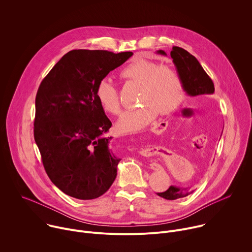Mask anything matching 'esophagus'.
<instances>
[{
	"mask_svg": "<svg viewBox=\"0 0 252 252\" xmlns=\"http://www.w3.org/2000/svg\"><path fill=\"white\" fill-rule=\"evenodd\" d=\"M162 126H165V124H163V122H162V123H161V122L156 123V124L154 125V126H153V130H158L159 128L162 127ZM166 126H167V124H166ZM148 151H149V150H142L141 153H148ZM151 166H152V168L155 169V170H157V169L159 168V165L157 164V163H152Z\"/></svg>",
	"mask_w": 252,
	"mask_h": 252,
	"instance_id": "esophagus-1",
	"label": "esophagus"
}]
</instances>
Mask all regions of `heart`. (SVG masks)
<instances>
[{"instance_id":"heart-1","label":"heart","mask_w":252,"mask_h":252,"mask_svg":"<svg viewBox=\"0 0 252 252\" xmlns=\"http://www.w3.org/2000/svg\"><path fill=\"white\" fill-rule=\"evenodd\" d=\"M125 80L140 85L137 110L126 112L117 124L122 133L139 132L149 126L158 112L162 115L172 113L182 103L185 89L177 70L170 65L158 64L145 59L135 58L121 70ZM95 96L101 109L110 115L121 113L118 88L110 78L101 79L95 90Z\"/></svg>"}]
</instances>
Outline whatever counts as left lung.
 I'll use <instances>...</instances> for the list:
<instances>
[{
    "label": "left lung",
    "instance_id": "obj_1",
    "mask_svg": "<svg viewBox=\"0 0 252 252\" xmlns=\"http://www.w3.org/2000/svg\"><path fill=\"white\" fill-rule=\"evenodd\" d=\"M158 54L166 56L165 52L159 50ZM170 57L176 66L177 73L182 79L184 89L190 96H198L202 94H211L214 93V85L209 76L196 60L195 57L190 55L188 51L179 47H172ZM186 189H178L169 187L164 192H158V195L168 200L186 197L190 194Z\"/></svg>",
    "mask_w": 252,
    "mask_h": 252
}]
</instances>
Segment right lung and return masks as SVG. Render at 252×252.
Listing matches in <instances>:
<instances>
[{"label": "right lung", "instance_id": "obj_1", "mask_svg": "<svg viewBox=\"0 0 252 252\" xmlns=\"http://www.w3.org/2000/svg\"><path fill=\"white\" fill-rule=\"evenodd\" d=\"M131 52L73 50L42 81L35 95L34 141L45 170L63 193L99 197L117 177L121 158L109 149L112 126L96 96L98 82L122 65Z\"/></svg>", "mask_w": 252, "mask_h": 252}]
</instances>
